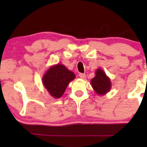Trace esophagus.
I'll return each instance as SVG.
<instances>
[{
    "instance_id": "34e87169",
    "label": "esophagus",
    "mask_w": 147,
    "mask_h": 147,
    "mask_svg": "<svg viewBox=\"0 0 147 147\" xmlns=\"http://www.w3.org/2000/svg\"><path fill=\"white\" fill-rule=\"evenodd\" d=\"M79 77L82 79H85L86 78V75L84 73H80L79 74Z\"/></svg>"
}]
</instances>
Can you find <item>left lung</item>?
<instances>
[{
    "label": "left lung",
    "instance_id": "8db88e82",
    "mask_svg": "<svg viewBox=\"0 0 147 147\" xmlns=\"http://www.w3.org/2000/svg\"><path fill=\"white\" fill-rule=\"evenodd\" d=\"M92 88L98 95H104L111 89V79L101 68L95 71V76L90 81Z\"/></svg>",
    "mask_w": 147,
    "mask_h": 147
}]
</instances>
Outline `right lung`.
Returning <instances> with one entry per match:
<instances>
[{"instance_id": "right-lung-1", "label": "right lung", "mask_w": 147, "mask_h": 147, "mask_svg": "<svg viewBox=\"0 0 147 147\" xmlns=\"http://www.w3.org/2000/svg\"><path fill=\"white\" fill-rule=\"evenodd\" d=\"M75 78L73 72L69 70L64 65L58 63L48 69L42 77L45 88L50 95L59 99L63 95L71 81Z\"/></svg>"}]
</instances>
